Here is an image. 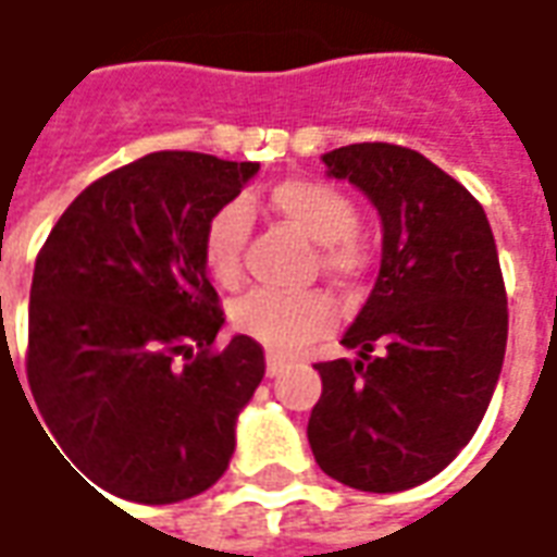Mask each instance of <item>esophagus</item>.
Returning <instances> with one entry per match:
<instances>
[{"mask_svg":"<svg viewBox=\"0 0 557 557\" xmlns=\"http://www.w3.org/2000/svg\"><path fill=\"white\" fill-rule=\"evenodd\" d=\"M289 368V361H286V356H277V352H268L265 356V371L268 376H280V373Z\"/></svg>","mask_w":557,"mask_h":557,"instance_id":"34e87169","label":"esophagus"}]
</instances>
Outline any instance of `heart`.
Masks as SVG:
<instances>
[{"mask_svg":"<svg viewBox=\"0 0 557 557\" xmlns=\"http://www.w3.org/2000/svg\"><path fill=\"white\" fill-rule=\"evenodd\" d=\"M268 201L283 220L319 244V268L329 277L346 283L364 274L371 262V244L356 225V205L344 189L317 177H286L271 186ZM247 228L250 213L244 201L223 205L205 225L201 256L223 286L238 283ZM228 317L240 334L265 344L268 349L289 352L332 325L334 301L322 289H250L232 305Z\"/></svg>","mask_w":557,"mask_h":557,"instance_id":"b5f03b06","label":"heart"}]
</instances>
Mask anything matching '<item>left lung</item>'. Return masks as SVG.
<instances>
[{"label": "left lung", "mask_w": 557, "mask_h": 557, "mask_svg": "<svg viewBox=\"0 0 557 557\" xmlns=\"http://www.w3.org/2000/svg\"><path fill=\"white\" fill-rule=\"evenodd\" d=\"M332 177L371 198L383 262L341 344L359 359L317 361L307 422L317 465L361 492L437 476L480 428L507 349V289L476 198L400 144L325 153Z\"/></svg>", "instance_id": "8db88e82"}]
</instances>
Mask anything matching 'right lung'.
Instances as JSON below:
<instances>
[{"instance_id":"1","label":"right lung","mask_w":557,"mask_h":557,"mask_svg":"<svg viewBox=\"0 0 557 557\" xmlns=\"http://www.w3.org/2000/svg\"><path fill=\"white\" fill-rule=\"evenodd\" d=\"M256 171L147 153L89 184L35 259L29 388L65 458L111 495L174 504L228 468L265 352L247 334L213 346L225 317L201 235Z\"/></svg>"}]
</instances>
